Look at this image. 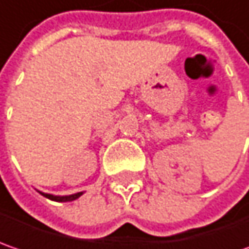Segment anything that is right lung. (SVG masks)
<instances>
[{
    "label": "right lung",
    "instance_id": "1",
    "mask_svg": "<svg viewBox=\"0 0 249 249\" xmlns=\"http://www.w3.org/2000/svg\"><path fill=\"white\" fill-rule=\"evenodd\" d=\"M42 196H45L49 200H53V201H59V203H66V201H73L76 198H79L83 195V192H79V193H74V195H69V196H54V195H49V193H43V192H39Z\"/></svg>",
    "mask_w": 249,
    "mask_h": 249
}]
</instances>
